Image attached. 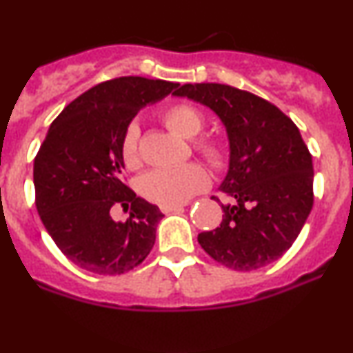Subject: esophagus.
Returning a JSON list of instances; mask_svg holds the SVG:
<instances>
[{"instance_id": "34e87169", "label": "esophagus", "mask_w": 353, "mask_h": 353, "mask_svg": "<svg viewBox=\"0 0 353 353\" xmlns=\"http://www.w3.org/2000/svg\"><path fill=\"white\" fill-rule=\"evenodd\" d=\"M184 205H161V212L164 214H171L176 212V210H181Z\"/></svg>"}]
</instances>
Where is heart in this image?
Masks as SVG:
<instances>
[{"label":"heart","mask_w":353,"mask_h":353,"mask_svg":"<svg viewBox=\"0 0 353 353\" xmlns=\"http://www.w3.org/2000/svg\"><path fill=\"white\" fill-rule=\"evenodd\" d=\"M163 123L174 134L192 139L204 128V116L189 104H176L163 112ZM196 151L209 165L221 171L229 164V145L222 137L204 136L194 143ZM121 156L129 169L141 164L139 131L136 124L125 128L121 141ZM209 174L201 164L190 163L179 168H161L145 172L139 181L141 194L159 205H177L188 202L194 194L208 188Z\"/></svg>","instance_id":"heart-1"}]
</instances>
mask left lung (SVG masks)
Segmentation results:
<instances>
[{
    "mask_svg": "<svg viewBox=\"0 0 353 353\" xmlns=\"http://www.w3.org/2000/svg\"><path fill=\"white\" fill-rule=\"evenodd\" d=\"M174 96L212 109L229 137V171L219 228L197 241L219 264L255 270L282 257L314 205V165L289 116L249 91L217 83L177 86ZM219 202L217 197H212Z\"/></svg>",
    "mask_w": 353,
    "mask_h": 353,
    "instance_id": "8db88e82",
    "label": "left lung"
}]
</instances>
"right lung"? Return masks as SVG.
Masks as SVG:
<instances>
[{
  "instance_id": "obj_1",
  "label": "right lung",
  "mask_w": 353,
  "mask_h": 353,
  "mask_svg": "<svg viewBox=\"0 0 353 353\" xmlns=\"http://www.w3.org/2000/svg\"><path fill=\"white\" fill-rule=\"evenodd\" d=\"M177 86L141 76L104 81L50 125L34 157L36 209L58 249L81 269L119 275L151 252L164 216L125 185L121 141L141 108ZM117 205L130 210L125 223L110 216Z\"/></svg>"
}]
</instances>
